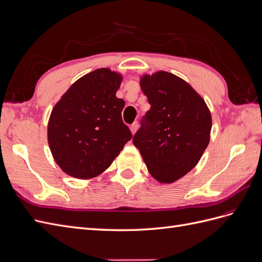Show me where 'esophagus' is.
<instances>
[{
  "label": "esophagus",
  "instance_id": "1",
  "mask_svg": "<svg viewBox=\"0 0 262 262\" xmlns=\"http://www.w3.org/2000/svg\"><path fill=\"white\" fill-rule=\"evenodd\" d=\"M130 130H131V133L134 134L137 132L138 130V122H133L131 125H130Z\"/></svg>",
  "mask_w": 262,
  "mask_h": 262
}]
</instances>
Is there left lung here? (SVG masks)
Returning a JSON list of instances; mask_svg holds the SVG:
<instances>
[{"label":"left lung","instance_id":"left-lung-1","mask_svg":"<svg viewBox=\"0 0 262 262\" xmlns=\"http://www.w3.org/2000/svg\"><path fill=\"white\" fill-rule=\"evenodd\" d=\"M150 108L133 137L146 167L162 184L184 177L210 142L212 118L204 99L182 78L165 71L141 77Z\"/></svg>","mask_w":262,"mask_h":262}]
</instances>
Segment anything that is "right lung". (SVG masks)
<instances>
[{"instance_id": "1", "label": "right lung", "mask_w": 262, "mask_h": 262, "mask_svg": "<svg viewBox=\"0 0 262 262\" xmlns=\"http://www.w3.org/2000/svg\"><path fill=\"white\" fill-rule=\"evenodd\" d=\"M122 76L98 69L77 80L52 109L48 143L68 175L90 179L106 170L132 139L121 117L124 100L116 97Z\"/></svg>"}]
</instances>
